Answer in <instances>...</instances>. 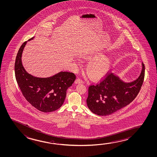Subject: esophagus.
Instances as JSON below:
<instances>
[{
    "mask_svg": "<svg viewBox=\"0 0 157 157\" xmlns=\"http://www.w3.org/2000/svg\"><path fill=\"white\" fill-rule=\"evenodd\" d=\"M75 83L76 84H79V83H83V82L82 80H81L79 78H77L76 80H75Z\"/></svg>",
    "mask_w": 157,
    "mask_h": 157,
    "instance_id": "1",
    "label": "esophagus"
}]
</instances>
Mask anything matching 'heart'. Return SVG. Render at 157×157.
Wrapping results in <instances>:
<instances>
[{
	"instance_id": "obj_1",
	"label": "heart",
	"mask_w": 157,
	"mask_h": 157,
	"mask_svg": "<svg viewBox=\"0 0 157 157\" xmlns=\"http://www.w3.org/2000/svg\"><path fill=\"white\" fill-rule=\"evenodd\" d=\"M86 60H91L86 67L87 75L92 80H100L103 78L110 69L112 59L110 57L105 56L101 52L84 56Z\"/></svg>"
}]
</instances>
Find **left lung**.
I'll use <instances>...</instances> for the list:
<instances>
[{
  "label": "left lung",
  "instance_id": "left-lung-1",
  "mask_svg": "<svg viewBox=\"0 0 157 157\" xmlns=\"http://www.w3.org/2000/svg\"><path fill=\"white\" fill-rule=\"evenodd\" d=\"M145 77V66L142 63L140 75L133 82L126 83L113 73L106 74L98 84L88 88L87 106L92 112L105 116L117 112L132 102L138 95Z\"/></svg>",
  "mask_w": 157,
  "mask_h": 157
}]
</instances>
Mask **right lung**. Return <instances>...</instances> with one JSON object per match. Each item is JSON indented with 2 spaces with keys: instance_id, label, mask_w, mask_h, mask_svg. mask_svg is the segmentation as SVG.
Listing matches in <instances>:
<instances>
[{
  "instance_id": "right-lung-1",
  "label": "right lung",
  "mask_w": 157,
  "mask_h": 157,
  "mask_svg": "<svg viewBox=\"0 0 157 157\" xmlns=\"http://www.w3.org/2000/svg\"><path fill=\"white\" fill-rule=\"evenodd\" d=\"M26 43L24 42L19 48L14 64L15 76L19 88L26 100L38 110L44 113L57 110L63 105L67 90L75 81L76 76L68 71H61L46 78L29 74L21 63V55Z\"/></svg>"
}]
</instances>
